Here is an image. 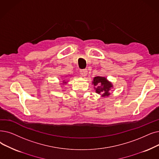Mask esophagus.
<instances>
[{"mask_svg":"<svg viewBox=\"0 0 159 159\" xmlns=\"http://www.w3.org/2000/svg\"><path fill=\"white\" fill-rule=\"evenodd\" d=\"M80 73L82 75V77H86L88 73V70L86 69H84V70H82L80 71Z\"/></svg>","mask_w":159,"mask_h":159,"instance_id":"1","label":"esophagus"}]
</instances>
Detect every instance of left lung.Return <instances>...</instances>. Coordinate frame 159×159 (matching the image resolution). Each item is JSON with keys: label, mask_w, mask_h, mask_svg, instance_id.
<instances>
[{"label": "left lung", "mask_w": 159, "mask_h": 159, "mask_svg": "<svg viewBox=\"0 0 159 159\" xmlns=\"http://www.w3.org/2000/svg\"><path fill=\"white\" fill-rule=\"evenodd\" d=\"M92 84L95 92L101 95L102 98L108 97L110 95V90L113 88V84L105 77L97 76L92 80Z\"/></svg>", "instance_id": "left-lung-1"}]
</instances>
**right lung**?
I'll return each mask as SVG.
<instances>
[{
  "instance_id": "1",
  "label": "right lung",
  "mask_w": 159,
  "mask_h": 159,
  "mask_svg": "<svg viewBox=\"0 0 159 159\" xmlns=\"http://www.w3.org/2000/svg\"><path fill=\"white\" fill-rule=\"evenodd\" d=\"M67 77V76H66V77ZM70 77H71V75H70ZM67 82H68V81H66V80H62V83H61V84L66 85V84H67Z\"/></svg>"
}]
</instances>
